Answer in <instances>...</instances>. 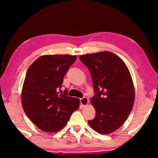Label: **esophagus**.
Masks as SVG:
<instances>
[{
  "label": "esophagus",
  "instance_id": "esophagus-1",
  "mask_svg": "<svg viewBox=\"0 0 158 158\" xmlns=\"http://www.w3.org/2000/svg\"><path fill=\"white\" fill-rule=\"evenodd\" d=\"M80 103H81V105H82V106H87V105L88 104V98H86V97H84V98H81L80 99Z\"/></svg>",
  "mask_w": 158,
  "mask_h": 158
}]
</instances>
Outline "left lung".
<instances>
[{
	"label": "left lung",
	"mask_w": 158,
	"mask_h": 158,
	"mask_svg": "<svg viewBox=\"0 0 158 158\" xmlns=\"http://www.w3.org/2000/svg\"><path fill=\"white\" fill-rule=\"evenodd\" d=\"M89 69L95 95L91 103L95 117L88 121L94 131L109 135L127 120L135 102V88L127 65L118 56L109 51L80 56Z\"/></svg>",
	"instance_id": "1"
}]
</instances>
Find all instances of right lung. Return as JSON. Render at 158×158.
<instances>
[{
    "label": "right lung",
    "instance_id": "1",
    "mask_svg": "<svg viewBox=\"0 0 158 158\" xmlns=\"http://www.w3.org/2000/svg\"><path fill=\"white\" fill-rule=\"evenodd\" d=\"M76 59V56L69 55H43L27 71L22 105L27 117L43 131L58 132L79 109V99L68 96L66 89L63 94L58 92Z\"/></svg>",
    "mask_w": 158,
    "mask_h": 158
}]
</instances>
